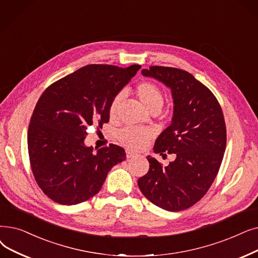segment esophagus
Returning a JSON list of instances; mask_svg holds the SVG:
<instances>
[{"label": "esophagus", "instance_id": "esophagus-1", "mask_svg": "<svg viewBox=\"0 0 258 258\" xmlns=\"http://www.w3.org/2000/svg\"><path fill=\"white\" fill-rule=\"evenodd\" d=\"M125 152H126V158H133V157L136 155V153H134V152L131 151V150H126Z\"/></svg>", "mask_w": 258, "mask_h": 258}]
</instances>
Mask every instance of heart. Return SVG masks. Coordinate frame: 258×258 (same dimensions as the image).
<instances>
[{"mask_svg": "<svg viewBox=\"0 0 258 258\" xmlns=\"http://www.w3.org/2000/svg\"><path fill=\"white\" fill-rule=\"evenodd\" d=\"M135 93L140 101L147 106L151 111L160 110L163 105L164 97L161 89L153 82L143 81L136 85ZM122 100V95L119 94L114 97L109 104V116L113 118L117 113V108ZM154 136V132L147 127L127 126L122 128L118 133L119 141L124 147L131 150H140L148 145L150 140Z\"/></svg>", "mask_w": 258, "mask_h": 258, "instance_id": "heart-1", "label": "heart"}]
</instances>
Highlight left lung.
<instances>
[{
	"mask_svg": "<svg viewBox=\"0 0 258 258\" xmlns=\"http://www.w3.org/2000/svg\"><path fill=\"white\" fill-rule=\"evenodd\" d=\"M142 75L172 91V123L157 138L154 152L174 154L176 159L163 167L149 156L150 170L138 179V186L155 206L182 211L206 195L219 171L227 144L222 109L214 94L185 71L151 66Z\"/></svg>",
	"mask_w": 258,
	"mask_h": 258,
	"instance_id": "8db88e82",
	"label": "left lung"
}]
</instances>
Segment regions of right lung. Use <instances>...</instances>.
<instances>
[{
	"mask_svg": "<svg viewBox=\"0 0 258 258\" xmlns=\"http://www.w3.org/2000/svg\"><path fill=\"white\" fill-rule=\"evenodd\" d=\"M104 64L83 66L50 84L33 109L27 134L33 176L47 197L60 205H78L95 196L111 167L125 160L116 144L95 153L84 139L87 128L109 121L111 100L136 75Z\"/></svg>",
	"mask_w": 258,
	"mask_h": 258,
	"instance_id": "right-lung-1",
	"label": "right lung"
}]
</instances>
